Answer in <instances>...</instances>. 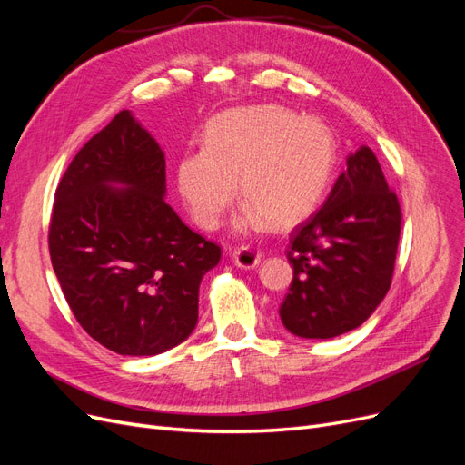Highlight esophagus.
Segmentation results:
<instances>
[{
    "label": "esophagus",
    "instance_id": "34e87169",
    "mask_svg": "<svg viewBox=\"0 0 465 465\" xmlns=\"http://www.w3.org/2000/svg\"><path fill=\"white\" fill-rule=\"evenodd\" d=\"M260 260H262L260 250L254 248V246H250V244L236 248L232 252V262L238 267H242V270H254V267L260 263Z\"/></svg>",
    "mask_w": 465,
    "mask_h": 465
}]
</instances>
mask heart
I'll list each match as a JSON object with an SVG mask.
<instances>
[{
    "label": "heart",
    "instance_id": "b5f03b06",
    "mask_svg": "<svg viewBox=\"0 0 465 465\" xmlns=\"http://www.w3.org/2000/svg\"><path fill=\"white\" fill-rule=\"evenodd\" d=\"M203 149L186 153L176 166V186L192 219L217 229L241 195L248 202L236 229L267 221L292 227L320 203L335 168L333 132L318 118H301L283 106H248L207 125Z\"/></svg>",
    "mask_w": 465,
    "mask_h": 465
}]
</instances>
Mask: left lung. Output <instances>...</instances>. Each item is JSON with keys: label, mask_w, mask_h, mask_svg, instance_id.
I'll return each mask as SVG.
<instances>
[{"label": "left lung", "mask_w": 465, "mask_h": 465, "mask_svg": "<svg viewBox=\"0 0 465 465\" xmlns=\"http://www.w3.org/2000/svg\"><path fill=\"white\" fill-rule=\"evenodd\" d=\"M401 229L398 195L371 147L347 157L328 200L291 232L292 281L279 306L283 326L306 340L359 328L391 285Z\"/></svg>", "instance_id": "left-lung-1"}]
</instances>
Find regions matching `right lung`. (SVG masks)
I'll use <instances>...</instances> for the list:
<instances>
[{
    "label": "right lung",
    "instance_id": "obj_1",
    "mask_svg": "<svg viewBox=\"0 0 465 465\" xmlns=\"http://www.w3.org/2000/svg\"><path fill=\"white\" fill-rule=\"evenodd\" d=\"M164 195V153L130 110L89 139L55 190V277L81 328L118 355L151 357L188 340L202 279L221 260Z\"/></svg>",
    "mask_w": 465,
    "mask_h": 465
}]
</instances>
